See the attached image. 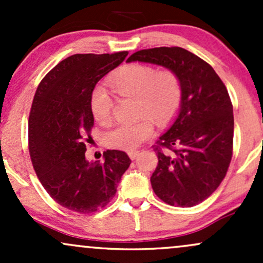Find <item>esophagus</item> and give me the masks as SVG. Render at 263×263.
Segmentation results:
<instances>
[{
  "instance_id": "34e87169",
  "label": "esophagus",
  "mask_w": 263,
  "mask_h": 263,
  "mask_svg": "<svg viewBox=\"0 0 263 263\" xmlns=\"http://www.w3.org/2000/svg\"><path fill=\"white\" fill-rule=\"evenodd\" d=\"M138 156H140V151H129V152H128V157L131 159L137 158Z\"/></svg>"
}]
</instances>
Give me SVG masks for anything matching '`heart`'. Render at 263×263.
I'll return each mask as SVG.
<instances>
[{"label": "heart", "instance_id": "1", "mask_svg": "<svg viewBox=\"0 0 263 263\" xmlns=\"http://www.w3.org/2000/svg\"><path fill=\"white\" fill-rule=\"evenodd\" d=\"M111 84L121 96L136 98V110L143 115L132 123H117L105 135L108 147L121 151H134L146 142L155 131V123L170 121L182 102V84L171 70L158 71L144 64H129L111 77ZM112 99L104 87H96L91 96V112L100 123L111 120ZM150 116L148 117V115Z\"/></svg>", "mask_w": 263, "mask_h": 263}]
</instances>
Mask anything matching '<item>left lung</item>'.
<instances>
[{
  "mask_svg": "<svg viewBox=\"0 0 263 263\" xmlns=\"http://www.w3.org/2000/svg\"><path fill=\"white\" fill-rule=\"evenodd\" d=\"M131 62L163 66L179 78L182 102L157 142L158 165L151 184L164 203L194 206L215 192L230 165L234 114L228 90L206 62L183 48L143 49L132 54Z\"/></svg>",
  "mask_w": 263,
  "mask_h": 263,
  "instance_id": "8db88e82",
  "label": "left lung"
}]
</instances>
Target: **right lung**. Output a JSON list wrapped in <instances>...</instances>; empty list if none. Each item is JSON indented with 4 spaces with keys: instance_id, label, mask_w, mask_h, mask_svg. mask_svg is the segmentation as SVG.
I'll return each mask as SVG.
<instances>
[{
    "instance_id": "right-lung-1",
    "label": "right lung",
    "mask_w": 263,
    "mask_h": 263,
    "mask_svg": "<svg viewBox=\"0 0 263 263\" xmlns=\"http://www.w3.org/2000/svg\"><path fill=\"white\" fill-rule=\"evenodd\" d=\"M127 54L68 57L45 75L33 99L28 122L33 168L48 194L71 211L89 214L106 206L131 164L116 149L104 152L101 163L85 158L93 127V89Z\"/></svg>"
}]
</instances>
